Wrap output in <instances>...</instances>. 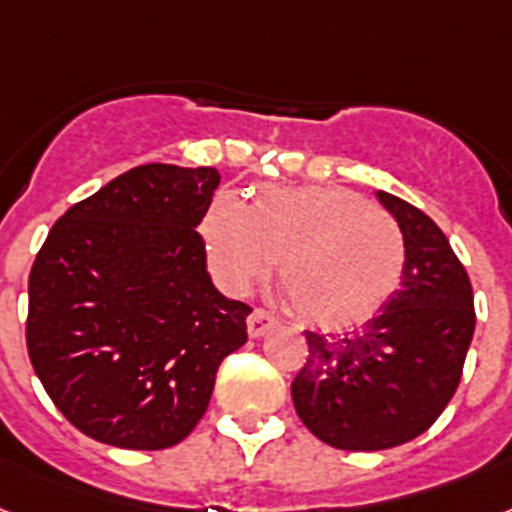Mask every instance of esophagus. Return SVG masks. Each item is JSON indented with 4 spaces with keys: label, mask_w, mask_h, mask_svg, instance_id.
Returning a JSON list of instances; mask_svg holds the SVG:
<instances>
[{
    "label": "esophagus",
    "mask_w": 512,
    "mask_h": 512,
    "mask_svg": "<svg viewBox=\"0 0 512 512\" xmlns=\"http://www.w3.org/2000/svg\"><path fill=\"white\" fill-rule=\"evenodd\" d=\"M274 327H277V319H274L269 311H264V308H253L251 316H248V335H251L253 340L264 337L266 332Z\"/></svg>",
    "instance_id": "34e87169"
}]
</instances>
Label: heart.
<instances>
[{
    "label": "heart",
    "mask_w": 512,
    "mask_h": 512,
    "mask_svg": "<svg viewBox=\"0 0 512 512\" xmlns=\"http://www.w3.org/2000/svg\"><path fill=\"white\" fill-rule=\"evenodd\" d=\"M211 272L243 295L280 259V285L295 314L324 329L369 322L405 272L395 219L342 188H264L253 204L217 193L201 214Z\"/></svg>",
    "instance_id": "heart-1"
}]
</instances>
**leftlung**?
I'll return each instance as SVG.
<instances>
[{
	"mask_svg": "<svg viewBox=\"0 0 512 512\" xmlns=\"http://www.w3.org/2000/svg\"><path fill=\"white\" fill-rule=\"evenodd\" d=\"M405 238L400 287L361 329L306 332L295 413L337 450H387L424 434L458 390L474 337V290L445 232L403 198L377 190Z\"/></svg>",
	"mask_w": 512,
	"mask_h": 512,
	"instance_id": "left-lung-1",
	"label": "left lung"
}]
</instances>
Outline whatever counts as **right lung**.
<instances>
[{"label": "right lung", "mask_w": 512, "mask_h": 512, "mask_svg": "<svg viewBox=\"0 0 512 512\" xmlns=\"http://www.w3.org/2000/svg\"><path fill=\"white\" fill-rule=\"evenodd\" d=\"M214 167L141 164L57 219L28 280V356L96 442L164 450L209 408L251 308L219 293L196 227Z\"/></svg>", "instance_id": "right-lung-1"}]
</instances>
